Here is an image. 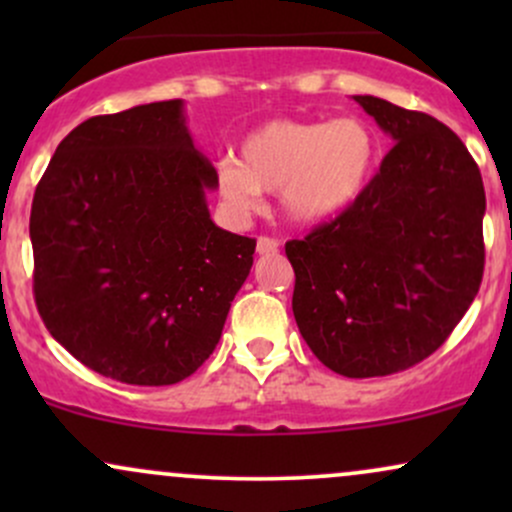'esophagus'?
I'll list each match as a JSON object with an SVG mask.
<instances>
[{
    "label": "esophagus",
    "mask_w": 512,
    "mask_h": 512,
    "mask_svg": "<svg viewBox=\"0 0 512 512\" xmlns=\"http://www.w3.org/2000/svg\"><path fill=\"white\" fill-rule=\"evenodd\" d=\"M276 250H279V240L269 236L257 238V252H260V255H269V252H276Z\"/></svg>",
    "instance_id": "34e87169"
}]
</instances>
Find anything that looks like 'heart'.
Here are the masks:
<instances>
[{"label": "heart", "mask_w": 512, "mask_h": 512, "mask_svg": "<svg viewBox=\"0 0 512 512\" xmlns=\"http://www.w3.org/2000/svg\"><path fill=\"white\" fill-rule=\"evenodd\" d=\"M378 156V137L358 117L272 120L243 139L240 163L216 166V190L236 214L255 209L262 192H279L286 219L315 226L354 207Z\"/></svg>", "instance_id": "heart-1"}]
</instances>
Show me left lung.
<instances>
[{"label":"left lung","instance_id":"1","mask_svg":"<svg viewBox=\"0 0 512 512\" xmlns=\"http://www.w3.org/2000/svg\"><path fill=\"white\" fill-rule=\"evenodd\" d=\"M354 101L395 146L354 207L289 240L286 257L310 351L346 378H378L431 356L472 305L486 195L467 146L436 117Z\"/></svg>","mask_w":512,"mask_h":512}]
</instances>
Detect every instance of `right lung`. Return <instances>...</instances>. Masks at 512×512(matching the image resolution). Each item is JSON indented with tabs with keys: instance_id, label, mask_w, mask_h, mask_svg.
Instances as JSON below:
<instances>
[{
	"instance_id": "obj_1",
	"label": "right lung",
	"mask_w": 512,
	"mask_h": 512,
	"mask_svg": "<svg viewBox=\"0 0 512 512\" xmlns=\"http://www.w3.org/2000/svg\"><path fill=\"white\" fill-rule=\"evenodd\" d=\"M209 190L216 170L180 98L88 117L62 139L33 197V293L76 361L173 385L211 356L255 240L211 221Z\"/></svg>"
}]
</instances>
